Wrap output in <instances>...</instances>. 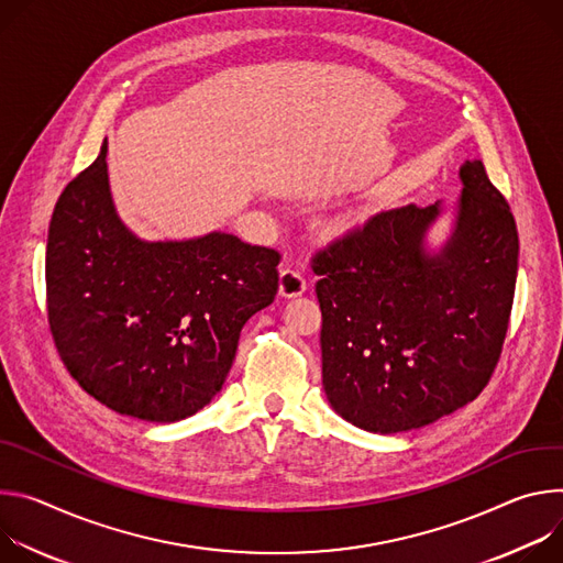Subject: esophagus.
<instances>
[{"label":"esophagus","mask_w":563,"mask_h":563,"mask_svg":"<svg viewBox=\"0 0 563 563\" xmlns=\"http://www.w3.org/2000/svg\"><path fill=\"white\" fill-rule=\"evenodd\" d=\"M308 290V279L299 268L284 266L279 273V295L282 297H299Z\"/></svg>","instance_id":"1"}]
</instances>
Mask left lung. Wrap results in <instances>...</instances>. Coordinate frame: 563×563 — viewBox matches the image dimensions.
Here are the masks:
<instances>
[{
	"label": "left lung",
	"instance_id": "left-lung-1",
	"mask_svg": "<svg viewBox=\"0 0 563 563\" xmlns=\"http://www.w3.org/2000/svg\"><path fill=\"white\" fill-rule=\"evenodd\" d=\"M454 232L424 247L443 206L380 212L313 257L322 385L331 407L373 433L424 427L472 402L501 357L519 234L481 161H465Z\"/></svg>",
	"mask_w": 563,
	"mask_h": 563
}]
</instances>
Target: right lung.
Returning a JSON list of instances; mask_svg holds the SVG:
<instances>
[{"label": "right lung", "instance_id": "obj_1", "mask_svg": "<svg viewBox=\"0 0 563 563\" xmlns=\"http://www.w3.org/2000/svg\"><path fill=\"white\" fill-rule=\"evenodd\" d=\"M107 145L59 195L46 310L71 378L104 407L176 422L223 387L239 333L279 288V253L228 232L143 241L113 208Z\"/></svg>", "mask_w": 563, "mask_h": 563}]
</instances>
